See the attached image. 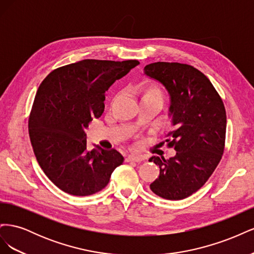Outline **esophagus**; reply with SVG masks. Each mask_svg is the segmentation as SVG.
<instances>
[{
  "instance_id": "esophagus-1",
  "label": "esophagus",
  "mask_w": 254,
  "mask_h": 254,
  "mask_svg": "<svg viewBox=\"0 0 254 254\" xmlns=\"http://www.w3.org/2000/svg\"><path fill=\"white\" fill-rule=\"evenodd\" d=\"M143 160H145V157L142 155H129L126 158L127 162H141Z\"/></svg>"
}]
</instances>
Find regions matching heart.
<instances>
[{"label": "heart", "mask_w": 254, "mask_h": 254, "mask_svg": "<svg viewBox=\"0 0 254 254\" xmlns=\"http://www.w3.org/2000/svg\"><path fill=\"white\" fill-rule=\"evenodd\" d=\"M142 98H152V99H157V101H160V102L163 103L164 94H163V92L161 91L159 88L150 87L145 91V93L143 94Z\"/></svg>", "instance_id": "b5f03b06"}]
</instances>
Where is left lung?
<instances>
[{
	"instance_id": "1",
	"label": "left lung",
	"mask_w": 254,
	"mask_h": 254,
	"mask_svg": "<svg viewBox=\"0 0 254 254\" xmlns=\"http://www.w3.org/2000/svg\"><path fill=\"white\" fill-rule=\"evenodd\" d=\"M144 73L162 83L170 94L173 130L165 141L177 151L168 160L156 156L149 159L160 167L159 178L150 190L168 200H181L203 187L222 157L225 106L209 78L194 66L155 63L146 65Z\"/></svg>"
}]
</instances>
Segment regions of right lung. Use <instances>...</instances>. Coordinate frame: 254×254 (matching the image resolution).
<instances>
[{
	"instance_id": "right-lung-1",
	"label": "right lung",
	"mask_w": 254,
	"mask_h": 254,
	"mask_svg": "<svg viewBox=\"0 0 254 254\" xmlns=\"http://www.w3.org/2000/svg\"><path fill=\"white\" fill-rule=\"evenodd\" d=\"M137 60L84 59L51 72L37 91L28 132L40 167L57 188L89 196L109 183L124 158L115 150H87V129L104 112L105 92Z\"/></svg>"
}]
</instances>
